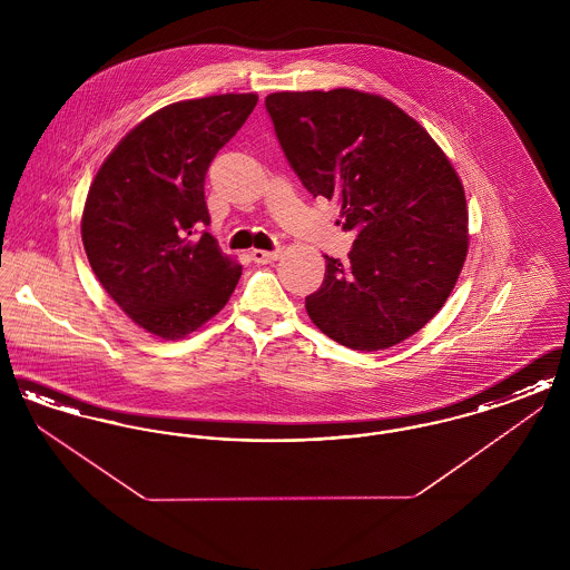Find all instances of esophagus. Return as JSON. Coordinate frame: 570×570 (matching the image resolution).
Here are the masks:
<instances>
[{
	"mask_svg": "<svg viewBox=\"0 0 570 570\" xmlns=\"http://www.w3.org/2000/svg\"><path fill=\"white\" fill-rule=\"evenodd\" d=\"M279 256H282V249H273V252H267V249H252V261L258 263V265H269L273 261H277Z\"/></svg>",
	"mask_w": 570,
	"mask_h": 570,
	"instance_id": "obj_1",
	"label": "esophagus"
}]
</instances>
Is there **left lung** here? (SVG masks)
Segmentation results:
<instances>
[{
    "mask_svg": "<svg viewBox=\"0 0 570 570\" xmlns=\"http://www.w3.org/2000/svg\"><path fill=\"white\" fill-rule=\"evenodd\" d=\"M277 140L316 198L354 230L348 261L325 256L305 298L312 323L353 351H384L428 325L468 254V205L430 132L379 94L348 87L269 94Z\"/></svg>",
    "mask_w": 570,
    "mask_h": 570,
    "instance_id": "1",
    "label": "left lung"
}]
</instances>
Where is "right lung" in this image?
Masks as SVG:
<instances>
[{
  "mask_svg": "<svg viewBox=\"0 0 570 570\" xmlns=\"http://www.w3.org/2000/svg\"><path fill=\"white\" fill-rule=\"evenodd\" d=\"M256 102V94H219L156 110L115 145L89 186L87 261L109 297L154 337L198 331L242 277L214 235L196 233L209 226L207 168Z\"/></svg>",
  "mask_w": 570,
  "mask_h": 570,
  "instance_id": "right-lung-1",
  "label": "right lung"
}]
</instances>
